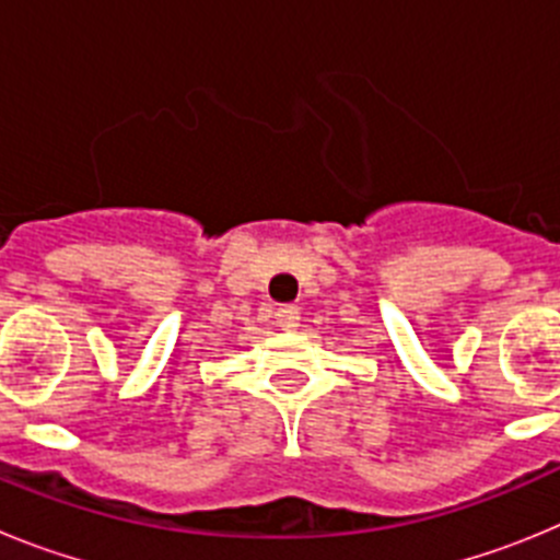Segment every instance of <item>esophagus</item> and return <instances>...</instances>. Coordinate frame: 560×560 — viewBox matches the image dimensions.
<instances>
[{
  "instance_id": "1",
  "label": "esophagus",
  "mask_w": 560,
  "mask_h": 560,
  "mask_svg": "<svg viewBox=\"0 0 560 560\" xmlns=\"http://www.w3.org/2000/svg\"><path fill=\"white\" fill-rule=\"evenodd\" d=\"M277 325L283 330H296L300 325V308L296 305H283V308H277Z\"/></svg>"
}]
</instances>
